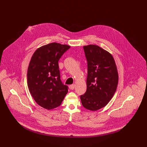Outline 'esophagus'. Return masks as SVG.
I'll return each mask as SVG.
<instances>
[{"instance_id":"34e87169","label":"esophagus","mask_w":147,"mask_h":147,"mask_svg":"<svg viewBox=\"0 0 147 147\" xmlns=\"http://www.w3.org/2000/svg\"><path fill=\"white\" fill-rule=\"evenodd\" d=\"M69 88H70V89L73 90V89L75 88V84L70 85H69Z\"/></svg>"}]
</instances>
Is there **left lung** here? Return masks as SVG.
<instances>
[{
	"label": "left lung",
	"instance_id": "8db88e82",
	"mask_svg": "<svg viewBox=\"0 0 147 147\" xmlns=\"http://www.w3.org/2000/svg\"><path fill=\"white\" fill-rule=\"evenodd\" d=\"M88 64L86 91L80 96L88 110L96 111L107 105L113 97L118 83V74L112 55L94 45L84 46Z\"/></svg>",
	"mask_w": 147,
	"mask_h": 147
}]
</instances>
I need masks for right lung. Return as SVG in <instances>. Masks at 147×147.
<instances>
[{
    "label": "right lung",
    "instance_id": "1",
    "mask_svg": "<svg viewBox=\"0 0 147 147\" xmlns=\"http://www.w3.org/2000/svg\"><path fill=\"white\" fill-rule=\"evenodd\" d=\"M70 46L53 42L37 49L33 54L27 72L29 92L38 105L47 110L62 104L68 86L61 80L58 61Z\"/></svg>",
    "mask_w": 147,
    "mask_h": 147
}]
</instances>
